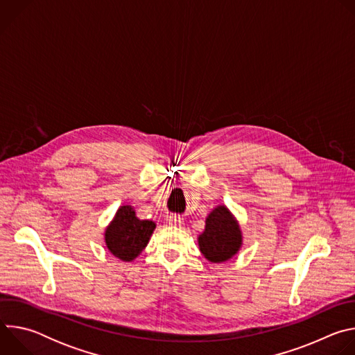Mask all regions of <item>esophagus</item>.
I'll return each instance as SVG.
<instances>
[{
	"mask_svg": "<svg viewBox=\"0 0 355 355\" xmlns=\"http://www.w3.org/2000/svg\"><path fill=\"white\" fill-rule=\"evenodd\" d=\"M167 222L171 225V226H182V222H184V219L180 216V215H170L168 218H167Z\"/></svg>",
	"mask_w": 355,
	"mask_h": 355,
	"instance_id": "34e87169",
	"label": "esophagus"
}]
</instances>
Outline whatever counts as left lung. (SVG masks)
<instances>
[{"instance_id":"left-lung-1","label":"left lung","mask_w":355,"mask_h":355,"mask_svg":"<svg viewBox=\"0 0 355 355\" xmlns=\"http://www.w3.org/2000/svg\"><path fill=\"white\" fill-rule=\"evenodd\" d=\"M202 254L212 263L230 260L241 245L239 223L223 205L215 208L207 218L205 230L198 237Z\"/></svg>"}]
</instances>
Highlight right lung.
<instances>
[{
    "label": "right lung",
    "instance_id": "obj_1",
    "mask_svg": "<svg viewBox=\"0 0 355 355\" xmlns=\"http://www.w3.org/2000/svg\"><path fill=\"white\" fill-rule=\"evenodd\" d=\"M155 229V222L140 220L130 205H123L105 230V243L115 257L132 261L147 245Z\"/></svg>",
    "mask_w": 355,
    "mask_h": 355
}]
</instances>
